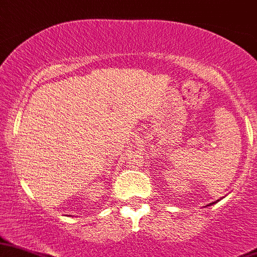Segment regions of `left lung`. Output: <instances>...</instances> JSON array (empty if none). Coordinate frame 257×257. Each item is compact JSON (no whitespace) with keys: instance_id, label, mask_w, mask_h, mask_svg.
Listing matches in <instances>:
<instances>
[{"instance_id":"8db88e82","label":"left lung","mask_w":257,"mask_h":257,"mask_svg":"<svg viewBox=\"0 0 257 257\" xmlns=\"http://www.w3.org/2000/svg\"><path fill=\"white\" fill-rule=\"evenodd\" d=\"M211 204H214V203H210V204H209V205H211Z\"/></svg>"}]
</instances>
